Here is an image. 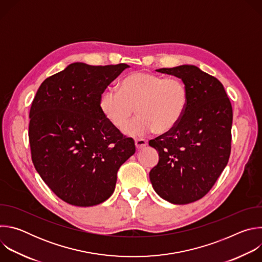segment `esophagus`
<instances>
[{
	"mask_svg": "<svg viewBox=\"0 0 262 262\" xmlns=\"http://www.w3.org/2000/svg\"><path fill=\"white\" fill-rule=\"evenodd\" d=\"M135 144H136L137 149H142V148H144L147 145V141L145 139L139 138V139L135 140Z\"/></svg>",
	"mask_w": 262,
	"mask_h": 262,
	"instance_id": "34e87169",
	"label": "esophagus"
}]
</instances>
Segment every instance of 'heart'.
<instances>
[{"label": "heart", "mask_w": 262, "mask_h": 262, "mask_svg": "<svg viewBox=\"0 0 262 262\" xmlns=\"http://www.w3.org/2000/svg\"><path fill=\"white\" fill-rule=\"evenodd\" d=\"M189 103V90L179 79L137 71L119 84L118 91H104L99 100L103 116L120 128L133 113L138 115L123 127L129 136H142L155 129L158 134L172 130L183 117Z\"/></svg>", "instance_id": "1"}]
</instances>
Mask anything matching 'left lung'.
Wrapping results in <instances>:
<instances>
[{"instance_id":"obj_1","label":"left lung","mask_w":262,"mask_h":262,"mask_svg":"<svg viewBox=\"0 0 262 262\" xmlns=\"http://www.w3.org/2000/svg\"><path fill=\"white\" fill-rule=\"evenodd\" d=\"M181 79L189 103L180 122L149 141L159 164L149 172L155 191L173 204L204 197L227 166L231 152L232 106L222 83L194 65L157 69Z\"/></svg>"}]
</instances>
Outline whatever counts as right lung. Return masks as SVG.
<instances>
[{
    "instance_id": "right-lung-1",
    "label": "right lung",
    "mask_w": 262,
    "mask_h": 262,
    "mask_svg": "<svg viewBox=\"0 0 262 262\" xmlns=\"http://www.w3.org/2000/svg\"><path fill=\"white\" fill-rule=\"evenodd\" d=\"M129 67L72 63L46 79L30 108L32 162L49 188L74 206L102 203L115 190L120 166L135 152L102 114L101 94Z\"/></svg>"
}]
</instances>
